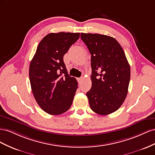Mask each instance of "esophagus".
I'll return each instance as SVG.
<instances>
[{
  "mask_svg": "<svg viewBox=\"0 0 155 155\" xmlns=\"http://www.w3.org/2000/svg\"><path fill=\"white\" fill-rule=\"evenodd\" d=\"M82 80H83V78H82V77H81V78H77L78 82L79 84L81 83V82L82 81Z\"/></svg>",
  "mask_w": 155,
  "mask_h": 155,
  "instance_id": "1",
  "label": "esophagus"
}]
</instances>
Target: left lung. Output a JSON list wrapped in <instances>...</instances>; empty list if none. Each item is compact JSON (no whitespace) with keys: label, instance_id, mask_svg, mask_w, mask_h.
<instances>
[{"label":"left lung","instance_id":"1","mask_svg":"<svg viewBox=\"0 0 155 155\" xmlns=\"http://www.w3.org/2000/svg\"><path fill=\"white\" fill-rule=\"evenodd\" d=\"M91 56V87L86 95L91 109L108 115L121 107L129 88L130 68L116 39L99 34H81Z\"/></svg>","mask_w":155,"mask_h":155}]
</instances>
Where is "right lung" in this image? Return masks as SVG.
Returning <instances> with one entry per match:
<instances>
[{
  "label": "right lung",
  "instance_id": "1",
  "mask_svg": "<svg viewBox=\"0 0 155 155\" xmlns=\"http://www.w3.org/2000/svg\"><path fill=\"white\" fill-rule=\"evenodd\" d=\"M79 33H51L39 43L29 68L31 88L38 105L51 115L65 112L72 104L78 82L71 77L64 56Z\"/></svg>",
  "mask_w": 155,
  "mask_h": 155
}]
</instances>
